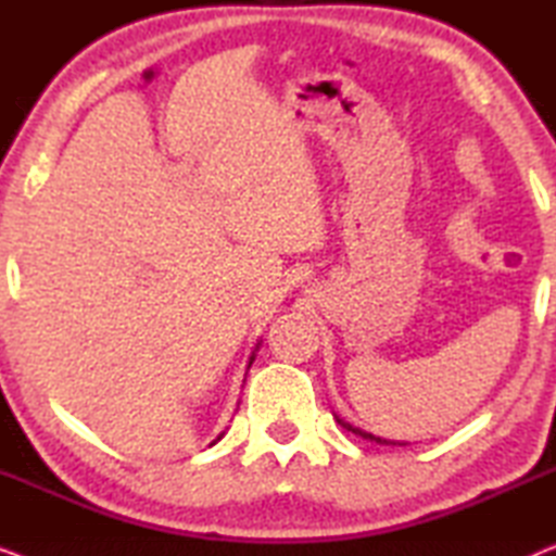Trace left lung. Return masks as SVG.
Masks as SVG:
<instances>
[{
	"label": "left lung",
	"instance_id": "obj_1",
	"mask_svg": "<svg viewBox=\"0 0 556 556\" xmlns=\"http://www.w3.org/2000/svg\"><path fill=\"white\" fill-rule=\"evenodd\" d=\"M339 425H341V428L352 430V432H354V435H362L364 440H377V443H387V440H382V438H375V435H371V432H364V430H359V428H352V425H349V422H344V420H339Z\"/></svg>",
	"mask_w": 556,
	"mask_h": 556
}]
</instances>
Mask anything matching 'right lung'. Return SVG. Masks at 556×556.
Masks as SVG:
<instances>
[{
  "label": "right lung",
  "instance_id": "right-lung-1",
  "mask_svg": "<svg viewBox=\"0 0 556 556\" xmlns=\"http://www.w3.org/2000/svg\"><path fill=\"white\" fill-rule=\"evenodd\" d=\"M253 359H255V356H250V364H253ZM219 440V438H217Z\"/></svg>",
  "mask_w": 556,
  "mask_h": 556
}]
</instances>
